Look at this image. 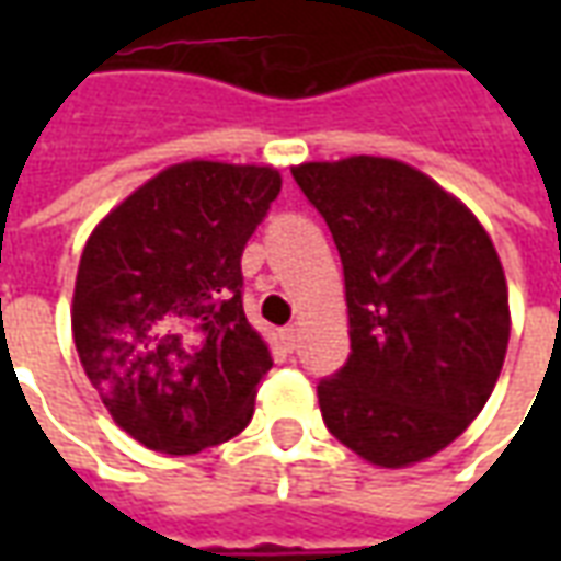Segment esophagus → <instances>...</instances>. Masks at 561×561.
Listing matches in <instances>:
<instances>
[{
  "label": "esophagus",
  "mask_w": 561,
  "mask_h": 561,
  "mask_svg": "<svg viewBox=\"0 0 561 561\" xmlns=\"http://www.w3.org/2000/svg\"><path fill=\"white\" fill-rule=\"evenodd\" d=\"M297 336H300L297 324H288V328L282 330V342H285V348H288V352H294V348H297Z\"/></svg>",
  "instance_id": "esophagus-1"
}]
</instances>
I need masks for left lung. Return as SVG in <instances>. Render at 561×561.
<instances>
[{"instance_id": "1", "label": "left lung", "mask_w": 561, "mask_h": 561, "mask_svg": "<svg viewBox=\"0 0 561 561\" xmlns=\"http://www.w3.org/2000/svg\"><path fill=\"white\" fill-rule=\"evenodd\" d=\"M294 183L340 249L352 354L318 381L328 430L376 466L433 457L490 400L511 333L481 221L409 164L309 161Z\"/></svg>"}]
</instances>
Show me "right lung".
Returning a JSON list of instances; mask_svg holds the SVG:
<instances>
[{"label":"right lung","instance_id":"1","mask_svg":"<svg viewBox=\"0 0 561 561\" xmlns=\"http://www.w3.org/2000/svg\"><path fill=\"white\" fill-rule=\"evenodd\" d=\"M279 188L273 168L185 161L87 240L71 306L80 364L149 450L197 454L252 421L273 360L245 321L240 257Z\"/></svg>","mask_w":561,"mask_h":561}]
</instances>
